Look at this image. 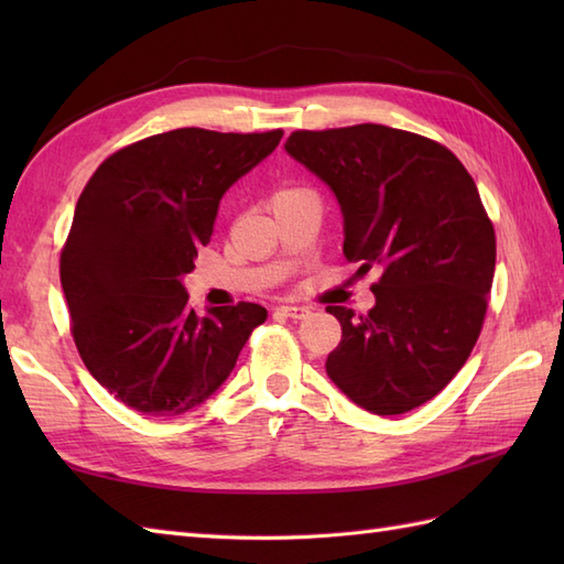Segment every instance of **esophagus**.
I'll return each instance as SVG.
<instances>
[{
    "label": "esophagus",
    "mask_w": 564,
    "mask_h": 564,
    "mask_svg": "<svg viewBox=\"0 0 564 564\" xmlns=\"http://www.w3.org/2000/svg\"><path fill=\"white\" fill-rule=\"evenodd\" d=\"M281 313L293 317V319H305L310 315V307H305V305H281Z\"/></svg>",
    "instance_id": "1"
}]
</instances>
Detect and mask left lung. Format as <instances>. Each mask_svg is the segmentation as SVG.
Segmentation results:
<instances>
[{
  "mask_svg": "<svg viewBox=\"0 0 564 564\" xmlns=\"http://www.w3.org/2000/svg\"><path fill=\"white\" fill-rule=\"evenodd\" d=\"M285 150L337 196L346 261L380 269L368 315L327 305L341 325L327 376L368 412H410L448 386L485 325L497 239L473 176L441 142L378 123L295 130Z\"/></svg>",
  "mask_w": 564,
  "mask_h": 564,
  "instance_id": "8db88e82",
  "label": "left lung"
}]
</instances>
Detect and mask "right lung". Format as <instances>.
<instances>
[{
	"label": "right lung",
	"instance_id": "obj_1",
	"mask_svg": "<svg viewBox=\"0 0 564 564\" xmlns=\"http://www.w3.org/2000/svg\"><path fill=\"white\" fill-rule=\"evenodd\" d=\"M281 138V128H178L113 152L84 186L59 254L72 339L89 373L135 412L194 410L267 319L257 303L198 315L182 279L210 242L225 191Z\"/></svg>",
	"mask_w": 564,
	"mask_h": 564
}]
</instances>
